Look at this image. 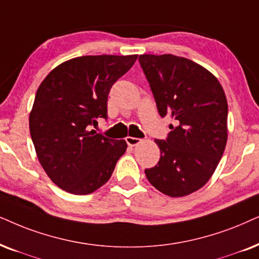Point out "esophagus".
<instances>
[{"label":"esophagus","instance_id":"obj_1","mask_svg":"<svg viewBox=\"0 0 259 259\" xmlns=\"http://www.w3.org/2000/svg\"><path fill=\"white\" fill-rule=\"evenodd\" d=\"M126 143L128 144V146L133 147V146H137L138 144H140V143H142V139H139V138L127 137V138H126Z\"/></svg>","mask_w":259,"mask_h":259}]
</instances>
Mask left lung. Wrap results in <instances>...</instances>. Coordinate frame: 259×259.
Wrapping results in <instances>:
<instances>
[{
  "label": "left lung",
  "mask_w": 259,
  "mask_h": 259,
  "mask_svg": "<svg viewBox=\"0 0 259 259\" xmlns=\"http://www.w3.org/2000/svg\"><path fill=\"white\" fill-rule=\"evenodd\" d=\"M159 115L174 119L165 140L156 139L160 158L145 169L149 182L171 197L189 195L215 171L227 143L228 106L213 73L174 55H142Z\"/></svg>",
  "instance_id": "obj_1"
}]
</instances>
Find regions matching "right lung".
<instances>
[{
  "label": "right lung",
  "mask_w": 259,
  "mask_h": 259,
  "mask_svg": "<svg viewBox=\"0 0 259 259\" xmlns=\"http://www.w3.org/2000/svg\"><path fill=\"white\" fill-rule=\"evenodd\" d=\"M138 55L83 56L52 70L36 90L29 132L36 156L60 189L88 195L112 176L125 140L108 139L95 131L107 119L110 88L136 63Z\"/></svg>",
  "instance_id": "1"
}]
</instances>
